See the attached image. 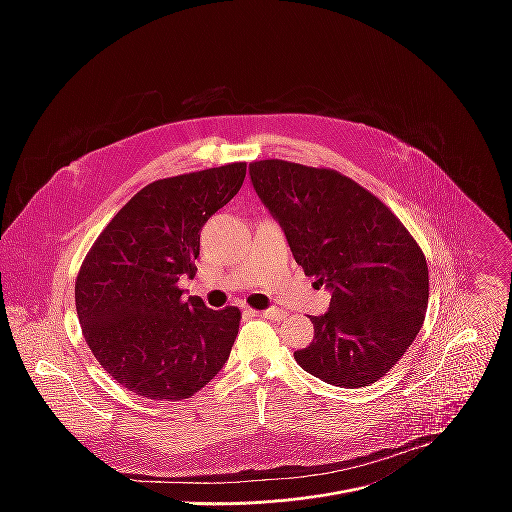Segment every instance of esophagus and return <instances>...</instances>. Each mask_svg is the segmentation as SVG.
Masks as SVG:
<instances>
[{"instance_id":"34e87169","label":"esophagus","mask_w":512,"mask_h":512,"mask_svg":"<svg viewBox=\"0 0 512 512\" xmlns=\"http://www.w3.org/2000/svg\"><path fill=\"white\" fill-rule=\"evenodd\" d=\"M253 316L257 318H267V320H283L287 316V312L279 310V308H269V310H259V312H253Z\"/></svg>"}]
</instances>
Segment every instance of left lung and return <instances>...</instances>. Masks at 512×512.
Returning a JSON list of instances; mask_svg holds the SVG:
<instances>
[{
	"mask_svg": "<svg viewBox=\"0 0 512 512\" xmlns=\"http://www.w3.org/2000/svg\"><path fill=\"white\" fill-rule=\"evenodd\" d=\"M249 174L296 263L332 294L328 312L312 316V344L294 352L298 364L334 387H369L421 330L423 251L377 196L336 170L261 160Z\"/></svg>",
	"mask_w": 512,
	"mask_h": 512,
	"instance_id": "8db88e82",
	"label": "left lung"
}]
</instances>
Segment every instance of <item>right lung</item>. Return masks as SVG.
<instances>
[{
    "label": "right lung",
    "instance_id": "obj_1",
    "mask_svg": "<svg viewBox=\"0 0 512 512\" xmlns=\"http://www.w3.org/2000/svg\"><path fill=\"white\" fill-rule=\"evenodd\" d=\"M245 162L164 178L141 188L85 257L75 302L85 340L125 389L154 401L200 391L229 360L239 308L182 298L200 231L243 186Z\"/></svg>",
    "mask_w": 512,
    "mask_h": 512
}]
</instances>
